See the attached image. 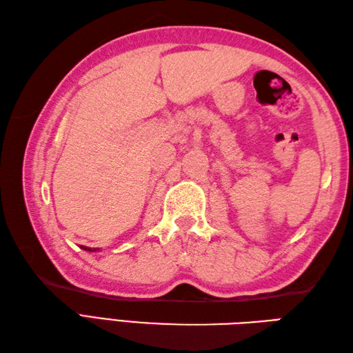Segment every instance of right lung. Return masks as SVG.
I'll return each instance as SVG.
<instances>
[{"label": "right lung", "mask_w": 353, "mask_h": 353, "mask_svg": "<svg viewBox=\"0 0 353 353\" xmlns=\"http://www.w3.org/2000/svg\"><path fill=\"white\" fill-rule=\"evenodd\" d=\"M81 250H86V252H99L100 249L99 247H86V245H80Z\"/></svg>", "instance_id": "add662e5"}]
</instances>
